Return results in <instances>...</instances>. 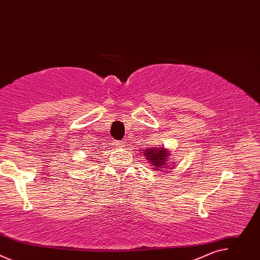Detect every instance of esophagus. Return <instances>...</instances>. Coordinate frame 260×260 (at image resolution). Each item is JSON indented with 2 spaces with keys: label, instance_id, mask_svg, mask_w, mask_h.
<instances>
[{
  "label": "esophagus",
  "instance_id": "1",
  "mask_svg": "<svg viewBox=\"0 0 260 260\" xmlns=\"http://www.w3.org/2000/svg\"><path fill=\"white\" fill-rule=\"evenodd\" d=\"M115 143V145L117 146V147H123L124 146V142L123 141H116V142H114Z\"/></svg>",
  "mask_w": 260,
  "mask_h": 260
}]
</instances>
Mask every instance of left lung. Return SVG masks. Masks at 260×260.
Segmentation results:
<instances>
[{
	"instance_id": "obj_1",
	"label": "left lung",
	"mask_w": 260,
	"mask_h": 260,
	"mask_svg": "<svg viewBox=\"0 0 260 260\" xmlns=\"http://www.w3.org/2000/svg\"><path fill=\"white\" fill-rule=\"evenodd\" d=\"M145 151V155L147 156V159H149L153 167H155L154 169H158V167L161 169H165L166 166V161H167V157H168V153L166 152V150L164 148H159V149H155V148H150V149L144 150Z\"/></svg>"
}]
</instances>
